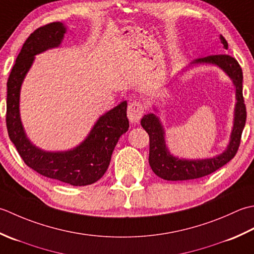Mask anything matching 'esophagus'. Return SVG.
Returning <instances> with one entry per match:
<instances>
[{
	"label": "esophagus",
	"instance_id": "esophagus-1",
	"mask_svg": "<svg viewBox=\"0 0 254 254\" xmlns=\"http://www.w3.org/2000/svg\"><path fill=\"white\" fill-rule=\"evenodd\" d=\"M142 115H143V106L140 102L134 101L128 105L127 116H128V120L130 121V123L132 124L139 123Z\"/></svg>",
	"mask_w": 254,
	"mask_h": 254
}]
</instances>
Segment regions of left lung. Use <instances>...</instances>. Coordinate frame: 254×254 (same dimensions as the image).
<instances>
[{
	"instance_id": "8db88e82",
	"label": "left lung",
	"mask_w": 254,
	"mask_h": 254,
	"mask_svg": "<svg viewBox=\"0 0 254 254\" xmlns=\"http://www.w3.org/2000/svg\"><path fill=\"white\" fill-rule=\"evenodd\" d=\"M224 48H228V43L220 35L219 37ZM210 64L218 66L229 76L236 90V104L234 111V125H232L229 143L221 153L215 157L205 159H183L173 156L170 152L165 140V130L160 117L156 114L149 113L141 118V126L149 134L150 150L149 164L159 178L167 181H188L203 178L216 170L224 167L236 156L240 144L241 133L246 125L247 111L242 95V70L238 61L228 55H213L199 58L190 62L179 74L194 66ZM153 110L159 113L157 106Z\"/></svg>"
}]
</instances>
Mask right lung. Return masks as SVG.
Listing matches in <instances>:
<instances>
[{
  "mask_svg": "<svg viewBox=\"0 0 254 254\" xmlns=\"http://www.w3.org/2000/svg\"><path fill=\"white\" fill-rule=\"evenodd\" d=\"M65 34L66 26L57 22L36 29L26 39L7 80L6 127L9 139L29 168L46 178L73 186H85L104 175L116 143L128 130L127 101L98 117L84 140L64 151H47L35 146L20 120V89L35 56L60 47Z\"/></svg>",
  "mask_w": 254,
  "mask_h": 254,
  "instance_id": "right-lung-1",
  "label": "right lung"
}]
</instances>
